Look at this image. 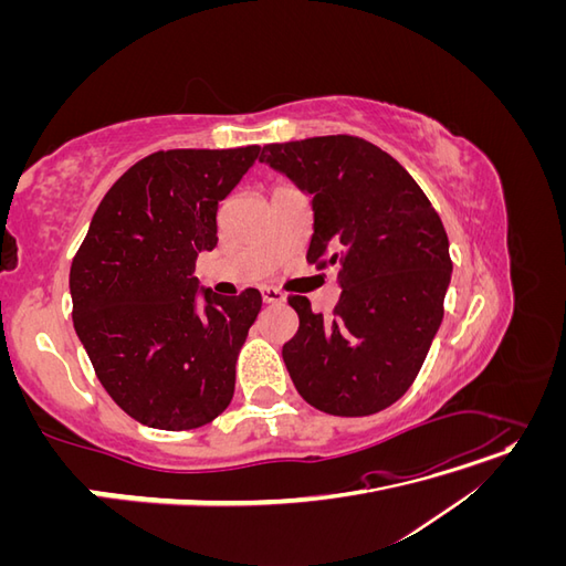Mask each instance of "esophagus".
Returning <instances> with one entry per match:
<instances>
[{"label": "esophagus", "instance_id": "34e87169", "mask_svg": "<svg viewBox=\"0 0 566 566\" xmlns=\"http://www.w3.org/2000/svg\"><path fill=\"white\" fill-rule=\"evenodd\" d=\"M262 300H264L266 304H281L285 297H283V293H281L279 287L264 285V287H262Z\"/></svg>", "mask_w": 566, "mask_h": 566}]
</instances>
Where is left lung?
<instances>
[{"label":"left lung","mask_w":566,"mask_h":566,"mask_svg":"<svg viewBox=\"0 0 566 566\" xmlns=\"http://www.w3.org/2000/svg\"><path fill=\"white\" fill-rule=\"evenodd\" d=\"M262 163L312 193L306 262L339 266L333 316L290 295L300 316L283 361L323 413H380L413 385L443 318L453 262L422 188L389 153L349 134L266 144Z\"/></svg>","instance_id":"1"}]
</instances>
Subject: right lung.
Wrapping results in <instances>:
<instances>
[{
	"mask_svg": "<svg viewBox=\"0 0 566 566\" xmlns=\"http://www.w3.org/2000/svg\"><path fill=\"white\" fill-rule=\"evenodd\" d=\"M260 146L172 148L132 165L101 200L71 266L73 323L96 378L127 416L184 432L212 422L262 310L260 290L198 293V252ZM206 302L202 303L201 300Z\"/></svg>",
	"mask_w": 566,
	"mask_h": 566,
	"instance_id": "1",
	"label": "right lung"
}]
</instances>
